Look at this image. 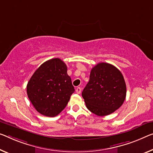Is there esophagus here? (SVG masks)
<instances>
[{"label": "esophagus", "mask_w": 153, "mask_h": 153, "mask_svg": "<svg viewBox=\"0 0 153 153\" xmlns=\"http://www.w3.org/2000/svg\"><path fill=\"white\" fill-rule=\"evenodd\" d=\"M76 92L77 94H80L81 92V88H79V87H78V88H76Z\"/></svg>", "instance_id": "obj_1"}]
</instances>
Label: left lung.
I'll use <instances>...</instances> for the list:
<instances>
[{
    "label": "left lung",
    "instance_id": "1",
    "mask_svg": "<svg viewBox=\"0 0 153 153\" xmlns=\"http://www.w3.org/2000/svg\"><path fill=\"white\" fill-rule=\"evenodd\" d=\"M126 94L123 74L108 63H99L91 69L90 81L82 92L87 108L98 116H107L119 109Z\"/></svg>",
    "mask_w": 153,
    "mask_h": 153
}]
</instances>
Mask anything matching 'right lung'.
<instances>
[{"mask_svg": "<svg viewBox=\"0 0 153 153\" xmlns=\"http://www.w3.org/2000/svg\"><path fill=\"white\" fill-rule=\"evenodd\" d=\"M27 92L39 114L48 117L57 116L74 92L65 63L59 58L42 63L28 82Z\"/></svg>", "mask_w": 153, "mask_h": 153, "instance_id": "right-lung-1", "label": "right lung"}]
</instances>
